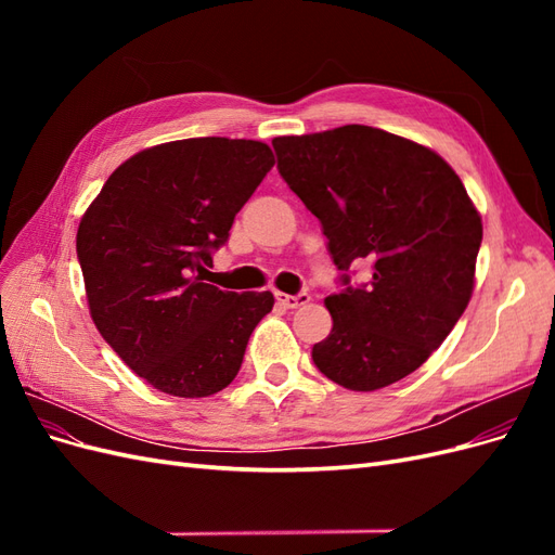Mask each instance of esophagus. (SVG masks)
<instances>
[{
	"instance_id": "esophagus-1",
	"label": "esophagus",
	"mask_w": 555,
	"mask_h": 555,
	"mask_svg": "<svg viewBox=\"0 0 555 555\" xmlns=\"http://www.w3.org/2000/svg\"><path fill=\"white\" fill-rule=\"evenodd\" d=\"M275 298H278V304L280 306H284V308H300V306H306L308 300H310V294H306V292H300V294H296V296H292V294H282V292H275Z\"/></svg>"
}]
</instances>
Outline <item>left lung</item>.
<instances>
[{
	"label": "left lung",
	"mask_w": 555,
	"mask_h": 555,
	"mask_svg": "<svg viewBox=\"0 0 555 555\" xmlns=\"http://www.w3.org/2000/svg\"><path fill=\"white\" fill-rule=\"evenodd\" d=\"M280 176L324 227L333 263L373 278L324 300L312 361L349 391H377L424 365L475 289L481 215L456 171L410 139L365 125L273 139Z\"/></svg>",
	"instance_id": "left-lung-1"
}]
</instances>
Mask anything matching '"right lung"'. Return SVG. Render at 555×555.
<instances>
[{"label": "right lung", "instance_id": "1", "mask_svg": "<svg viewBox=\"0 0 555 555\" xmlns=\"http://www.w3.org/2000/svg\"><path fill=\"white\" fill-rule=\"evenodd\" d=\"M249 139L145 147L111 173L80 217L76 251L92 322L133 373L178 398L233 382L271 292H222L201 271L273 169Z\"/></svg>", "mask_w": 555, "mask_h": 555}]
</instances>
